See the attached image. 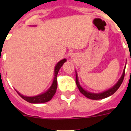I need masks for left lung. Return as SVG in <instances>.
Wrapping results in <instances>:
<instances>
[{
	"instance_id": "left-lung-1",
	"label": "left lung",
	"mask_w": 131,
	"mask_h": 131,
	"mask_svg": "<svg viewBox=\"0 0 131 131\" xmlns=\"http://www.w3.org/2000/svg\"><path fill=\"white\" fill-rule=\"evenodd\" d=\"M125 68L123 70V72L122 75H121V78L119 79V81H117V83L114 85L112 88L108 89L107 91H104V92H101V93H92V92H88V91H85L84 89H83L81 87V86L80 85L78 81V76H77V72H76V84H77V87H78L79 90L81 92V93H82L84 96H86V98H89V99H92V100H100V99H103V98H106L107 97L110 96L112 95L113 94L115 93L117 89L119 88V86H121V83H123V79H124L125 76Z\"/></svg>"
}]
</instances>
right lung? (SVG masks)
<instances>
[{
	"label": "right lung",
	"mask_w": 131,
	"mask_h": 131,
	"mask_svg": "<svg viewBox=\"0 0 131 131\" xmlns=\"http://www.w3.org/2000/svg\"><path fill=\"white\" fill-rule=\"evenodd\" d=\"M66 62V59H63V60H60V62L56 64L54 69V80H53L52 84L51 86L50 87L48 91H46L44 93L39 94V95L35 96H25L21 94L19 92L16 91V92H18V94L23 99L26 100L27 102H28L29 103H33V104H40V103H45L47 102L50 101L51 100L54 95L55 94L56 92V89H57V75L58 73L59 70H60V68L63 66V63Z\"/></svg>",
	"instance_id": "obj_1"
}]
</instances>
